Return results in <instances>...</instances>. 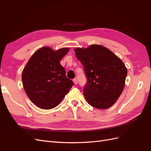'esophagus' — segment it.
Segmentation results:
<instances>
[{
	"label": "esophagus",
	"mask_w": 151,
	"mask_h": 151,
	"mask_svg": "<svg viewBox=\"0 0 151 151\" xmlns=\"http://www.w3.org/2000/svg\"><path fill=\"white\" fill-rule=\"evenodd\" d=\"M73 82H74V83L75 84H77V83H78V82H77V79H73Z\"/></svg>",
	"instance_id": "1"
}]
</instances>
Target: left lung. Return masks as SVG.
I'll return each instance as SVG.
<instances>
[{
	"instance_id": "left-lung-1",
	"label": "left lung",
	"mask_w": 151,
	"mask_h": 151,
	"mask_svg": "<svg viewBox=\"0 0 151 151\" xmlns=\"http://www.w3.org/2000/svg\"><path fill=\"white\" fill-rule=\"evenodd\" d=\"M76 57L84 67L87 78L83 93L88 104L107 109L115 103L125 86L127 70L112 52L99 45L77 48Z\"/></svg>"
}]
</instances>
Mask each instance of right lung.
Masks as SVG:
<instances>
[{
	"instance_id": "obj_1",
	"label": "right lung",
	"mask_w": 151,
	"mask_h": 151,
	"mask_svg": "<svg viewBox=\"0 0 151 151\" xmlns=\"http://www.w3.org/2000/svg\"><path fill=\"white\" fill-rule=\"evenodd\" d=\"M68 51L67 48L53 51L50 47H43L35 52L24 68L22 81L24 91L38 108L56 107L74 85L60 63Z\"/></svg>"
}]
</instances>
